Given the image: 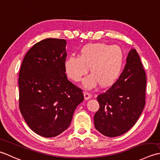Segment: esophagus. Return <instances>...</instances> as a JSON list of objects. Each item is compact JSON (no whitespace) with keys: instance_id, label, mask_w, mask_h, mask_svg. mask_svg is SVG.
<instances>
[{"instance_id":"obj_1","label":"esophagus","mask_w":160,"mask_h":160,"mask_svg":"<svg viewBox=\"0 0 160 160\" xmlns=\"http://www.w3.org/2000/svg\"><path fill=\"white\" fill-rule=\"evenodd\" d=\"M83 95H84L85 100L89 99H90V97H91V94H90L88 92H84Z\"/></svg>"}]
</instances>
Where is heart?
Masks as SVG:
<instances>
[{
	"mask_svg": "<svg viewBox=\"0 0 160 160\" xmlns=\"http://www.w3.org/2000/svg\"><path fill=\"white\" fill-rule=\"evenodd\" d=\"M123 64L122 49L117 45L97 43L87 44L81 49L79 57L71 56L65 61L68 77L79 82L88 72L92 74L83 81L86 88L97 83L101 87H108L118 79Z\"/></svg>",
	"mask_w": 160,
	"mask_h": 160,
	"instance_id": "obj_1",
	"label": "heart"
}]
</instances>
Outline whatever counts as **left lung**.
Here are the masks:
<instances>
[{"mask_svg":"<svg viewBox=\"0 0 160 160\" xmlns=\"http://www.w3.org/2000/svg\"><path fill=\"white\" fill-rule=\"evenodd\" d=\"M146 86V72L139 54L132 49L119 79L97 97L99 108L94 116L96 129L110 138L128 132L144 108Z\"/></svg>","mask_w":160,"mask_h":160,"instance_id":"1","label":"left lung"}]
</instances>
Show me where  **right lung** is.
<instances>
[{"label": "right lung", "mask_w": 160, "mask_h": 160, "mask_svg": "<svg viewBox=\"0 0 160 160\" xmlns=\"http://www.w3.org/2000/svg\"><path fill=\"white\" fill-rule=\"evenodd\" d=\"M64 39L46 38L25 54L18 78L19 108L37 134L53 138L69 127L82 90L67 79Z\"/></svg>", "instance_id": "1"}]
</instances>
